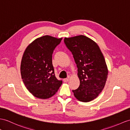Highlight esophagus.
<instances>
[{"instance_id":"obj_1","label":"esophagus","mask_w":130,"mask_h":130,"mask_svg":"<svg viewBox=\"0 0 130 130\" xmlns=\"http://www.w3.org/2000/svg\"><path fill=\"white\" fill-rule=\"evenodd\" d=\"M68 80H69L68 78H64V79H63V82H64V83H67V82Z\"/></svg>"}]
</instances>
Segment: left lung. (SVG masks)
Segmentation results:
<instances>
[{
  "mask_svg": "<svg viewBox=\"0 0 130 130\" xmlns=\"http://www.w3.org/2000/svg\"><path fill=\"white\" fill-rule=\"evenodd\" d=\"M64 42L78 68L80 85L72 90L74 96L89 102L99 95L105 85L108 71L105 58L97 44L84 35L65 38Z\"/></svg>",
  "mask_w": 130,
  "mask_h": 130,
  "instance_id": "1",
  "label": "left lung"
}]
</instances>
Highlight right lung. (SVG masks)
<instances>
[{
    "instance_id": "add662e5",
    "label": "right lung",
    "mask_w": 130,
    "mask_h": 130,
    "mask_svg": "<svg viewBox=\"0 0 130 130\" xmlns=\"http://www.w3.org/2000/svg\"><path fill=\"white\" fill-rule=\"evenodd\" d=\"M62 39L43 36L34 41L25 51L20 67L21 78L34 96L51 97L62 84L56 77L52 60L53 51Z\"/></svg>"
}]
</instances>
